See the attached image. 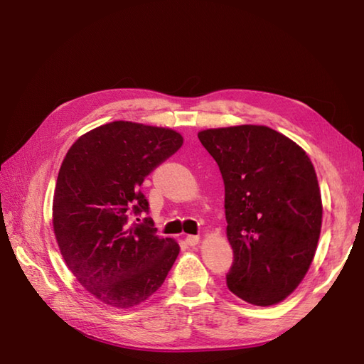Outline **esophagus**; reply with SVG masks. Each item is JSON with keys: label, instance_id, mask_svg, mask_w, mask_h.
<instances>
[{"label": "esophagus", "instance_id": "1", "mask_svg": "<svg viewBox=\"0 0 364 364\" xmlns=\"http://www.w3.org/2000/svg\"><path fill=\"white\" fill-rule=\"evenodd\" d=\"M198 241H200V237L198 236H194V235H189V236H186V244L188 245H197L198 244Z\"/></svg>", "mask_w": 364, "mask_h": 364}]
</instances>
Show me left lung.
Listing matches in <instances>:
<instances>
[{
    "instance_id": "left-lung-1",
    "label": "left lung",
    "mask_w": 364,
    "mask_h": 364,
    "mask_svg": "<svg viewBox=\"0 0 364 364\" xmlns=\"http://www.w3.org/2000/svg\"><path fill=\"white\" fill-rule=\"evenodd\" d=\"M198 139L225 184L228 289L252 305L284 300L310 269L322 227V200L308 154L262 125L203 129Z\"/></svg>"
}]
</instances>
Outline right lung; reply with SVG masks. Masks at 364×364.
<instances>
[{
	"mask_svg": "<svg viewBox=\"0 0 364 364\" xmlns=\"http://www.w3.org/2000/svg\"><path fill=\"white\" fill-rule=\"evenodd\" d=\"M181 145L173 129L119 120L82 134L65 154L53 198L54 236L76 280L106 305L142 304L180 253L173 239L154 235L150 218H129L149 213L145 176Z\"/></svg>",
	"mask_w": 364,
	"mask_h": 364,
	"instance_id": "1",
	"label": "right lung"
}]
</instances>
